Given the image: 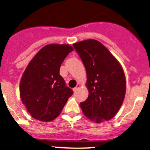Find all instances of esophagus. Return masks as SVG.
<instances>
[{
  "mask_svg": "<svg viewBox=\"0 0 150 150\" xmlns=\"http://www.w3.org/2000/svg\"><path fill=\"white\" fill-rule=\"evenodd\" d=\"M80 85H79V84H78V85H77V86L75 87V88H73V90H74V91H77V90H78V89L80 88Z\"/></svg>",
  "mask_w": 150,
  "mask_h": 150,
  "instance_id": "obj_1",
  "label": "esophagus"
}]
</instances>
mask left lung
I'll use <instances>...</instances> for the list:
<instances>
[{
  "label": "left lung",
  "mask_w": 150,
  "mask_h": 150,
  "mask_svg": "<svg viewBox=\"0 0 150 150\" xmlns=\"http://www.w3.org/2000/svg\"><path fill=\"white\" fill-rule=\"evenodd\" d=\"M87 72L89 95L80 103L84 115L100 123L111 120L120 108L126 90L125 76L121 65L98 40L73 44Z\"/></svg>",
  "instance_id": "1"
}]
</instances>
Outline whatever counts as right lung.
I'll return each instance as SVG.
<instances>
[{"instance_id": "obj_1", "label": "right lung", "mask_w": 150, "mask_h": 150, "mask_svg": "<svg viewBox=\"0 0 150 150\" xmlns=\"http://www.w3.org/2000/svg\"><path fill=\"white\" fill-rule=\"evenodd\" d=\"M73 48L68 45L44 46L26 67L20 84V95L31 116L53 120L73 94L60 75L62 62Z\"/></svg>"}]
</instances>
